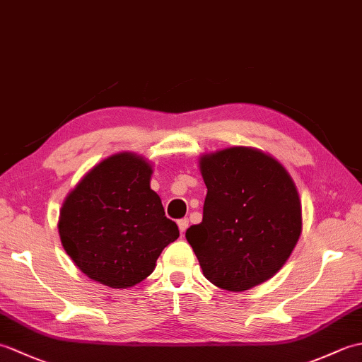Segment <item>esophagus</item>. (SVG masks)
<instances>
[{
  "label": "esophagus",
  "instance_id": "34e87169",
  "mask_svg": "<svg viewBox=\"0 0 362 362\" xmlns=\"http://www.w3.org/2000/svg\"><path fill=\"white\" fill-rule=\"evenodd\" d=\"M177 226H179V230H180V233L183 235L187 232V228H188V219L187 218H183V219H179L177 221Z\"/></svg>",
  "mask_w": 362,
  "mask_h": 362
}]
</instances>
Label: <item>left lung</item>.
<instances>
[{
    "label": "left lung",
    "mask_w": 362,
    "mask_h": 362,
    "mask_svg": "<svg viewBox=\"0 0 362 362\" xmlns=\"http://www.w3.org/2000/svg\"><path fill=\"white\" fill-rule=\"evenodd\" d=\"M201 173L204 216L185 236L205 279L235 292L269 280L302 232V205L291 175L272 157L249 148L204 156Z\"/></svg>",
    "instance_id": "8db88e82"
}]
</instances>
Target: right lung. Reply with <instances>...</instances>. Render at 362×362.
Returning <instances> with one entry per match:
<instances>
[{"instance_id": "add662e5", "label": "right lung", "mask_w": 362, "mask_h": 362, "mask_svg": "<svg viewBox=\"0 0 362 362\" xmlns=\"http://www.w3.org/2000/svg\"><path fill=\"white\" fill-rule=\"evenodd\" d=\"M151 174L141 157L117 153L91 169L65 199L60 241L88 279L117 289L134 286L179 238V227L165 216L149 187Z\"/></svg>"}]
</instances>
